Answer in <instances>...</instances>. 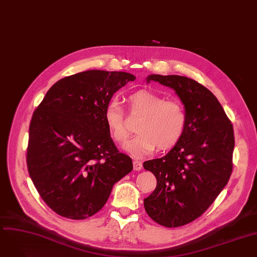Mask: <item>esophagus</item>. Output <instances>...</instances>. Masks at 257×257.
I'll return each instance as SVG.
<instances>
[{
	"label": "esophagus",
	"mask_w": 257,
	"mask_h": 257,
	"mask_svg": "<svg viewBox=\"0 0 257 257\" xmlns=\"http://www.w3.org/2000/svg\"><path fill=\"white\" fill-rule=\"evenodd\" d=\"M133 165H134V170H136V172H140V170L143 167L142 163L140 161H137V160H135V161L133 162Z\"/></svg>",
	"instance_id": "34e87169"
}]
</instances>
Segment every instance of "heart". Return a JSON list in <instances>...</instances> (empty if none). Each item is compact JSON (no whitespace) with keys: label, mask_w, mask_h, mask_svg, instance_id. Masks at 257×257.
I'll use <instances>...</instances> for the list:
<instances>
[{"label":"heart","mask_w":257,"mask_h":257,"mask_svg":"<svg viewBox=\"0 0 257 257\" xmlns=\"http://www.w3.org/2000/svg\"><path fill=\"white\" fill-rule=\"evenodd\" d=\"M131 114L142 117L138 132L125 145L132 156L141 158L152 154L156 148L165 151L175 146L187 124V115L179 102L149 91H138L128 97ZM104 121L109 135L118 144H124L131 134L123 108L117 101L109 102L104 109Z\"/></svg>","instance_id":"b5f03b06"}]
</instances>
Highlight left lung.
<instances>
[{
	"label": "left lung",
	"instance_id": "8db88e82",
	"mask_svg": "<svg viewBox=\"0 0 257 257\" xmlns=\"http://www.w3.org/2000/svg\"><path fill=\"white\" fill-rule=\"evenodd\" d=\"M173 89L184 105L187 124L180 141L164 157L145 161L157 179L144 199L146 213L158 224L175 228L202 215L227 185L232 172L233 126L216 97L204 85L180 75L151 74Z\"/></svg>",
	"mask_w": 257,
	"mask_h": 257
}]
</instances>
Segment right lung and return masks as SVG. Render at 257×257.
Returning <instances> with one entry per match:
<instances>
[{
    "label": "right lung",
    "mask_w": 257,
    "mask_h": 257,
    "mask_svg": "<svg viewBox=\"0 0 257 257\" xmlns=\"http://www.w3.org/2000/svg\"><path fill=\"white\" fill-rule=\"evenodd\" d=\"M136 76L88 70L55 82L29 126L27 166L44 202L57 214L83 219L98 212L115 183L133 170L107 131L104 109Z\"/></svg>",
    "instance_id": "right-lung-1"
}]
</instances>
